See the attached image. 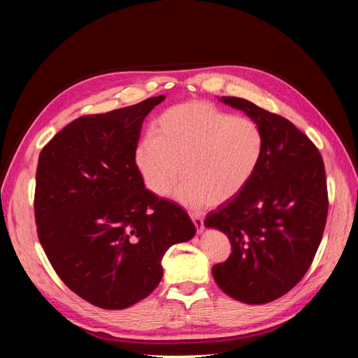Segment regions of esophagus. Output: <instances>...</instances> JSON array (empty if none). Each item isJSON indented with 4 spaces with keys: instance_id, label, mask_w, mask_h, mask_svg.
Here are the masks:
<instances>
[{
    "instance_id": "esophagus-1",
    "label": "esophagus",
    "mask_w": 358,
    "mask_h": 358,
    "mask_svg": "<svg viewBox=\"0 0 358 358\" xmlns=\"http://www.w3.org/2000/svg\"><path fill=\"white\" fill-rule=\"evenodd\" d=\"M189 216H191L194 225L197 227V231L203 233V230H204V221L201 218V215H199V213H189Z\"/></svg>"
}]
</instances>
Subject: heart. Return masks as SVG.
<instances>
[{"label":"heart","mask_w":358,"mask_h":358,"mask_svg":"<svg viewBox=\"0 0 358 358\" xmlns=\"http://www.w3.org/2000/svg\"><path fill=\"white\" fill-rule=\"evenodd\" d=\"M264 148V133L252 117L188 101L158 116L134 159L146 188L158 197L167 196L182 173L173 196L199 210L239 196L262 164Z\"/></svg>","instance_id":"obj_1"}]
</instances>
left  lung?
<instances>
[{
	"label": "left lung",
	"mask_w": 358,
	"mask_h": 358,
	"mask_svg": "<svg viewBox=\"0 0 358 358\" xmlns=\"http://www.w3.org/2000/svg\"><path fill=\"white\" fill-rule=\"evenodd\" d=\"M220 101L252 117L266 148L248 187L206 216L204 225L231 243L212 273L225 294L263 305L296 287L313 262L327 221L326 170L317 146L288 119L237 96Z\"/></svg>",
	"instance_id": "1"
}]
</instances>
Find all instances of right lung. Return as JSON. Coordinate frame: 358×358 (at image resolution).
<instances>
[{
  "label": "right lung",
  "instance_id": "obj_1",
  "mask_svg": "<svg viewBox=\"0 0 358 358\" xmlns=\"http://www.w3.org/2000/svg\"><path fill=\"white\" fill-rule=\"evenodd\" d=\"M164 99L80 116L40 152L38 241L62 282L94 306L125 309L148 297L167 249L196 234L188 213L146 189L136 166L143 119Z\"/></svg>",
  "mask_w": 358,
  "mask_h": 358
}]
</instances>
